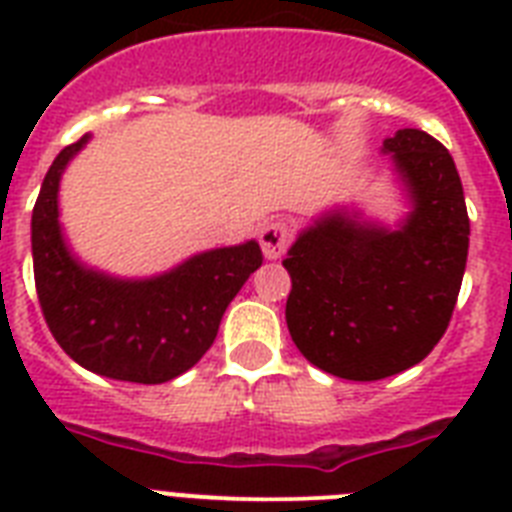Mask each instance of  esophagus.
I'll return each instance as SVG.
<instances>
[{"label":"esophagus","instance_id":"esophagus-1","mask_svg":"<svg viewBox=\"0 0 512 512\" xmlns=\"http://www.w3.org/2000/svg\"><path fill=\"white\" fill-rule=\"evenodd\" d=\"M289 239H292V231L284 220H268V223L260 228V247H263L265 257L268 260H276L287 252Z\"/></svg>","mask_w":512,"mask_h":512}]
</instances>
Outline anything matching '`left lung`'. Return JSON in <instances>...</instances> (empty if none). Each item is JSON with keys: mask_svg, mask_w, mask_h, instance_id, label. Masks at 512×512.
I'll return each instance as SVG.
<instances>
[{"mask_svg": "<svg viewBox=\"0 0 512 512\" xmlns=\"http://www.w3.org/2000/svg\"><path fill=\"white\" fill-rule=\"evenodd\" d=\"M412 212L393 228L327 212L289 247L287 327L313 366L372 382L420 364L444 337L468 263L470 220L452 154L422 130L382 143Z\"/></svg>", "mask_w": 512, "mask_h": 512, "instance_id": "left-lung-1", "label": "left lung"}]
</instances>
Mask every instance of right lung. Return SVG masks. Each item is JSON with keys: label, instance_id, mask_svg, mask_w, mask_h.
I'll list each match as a JSON object with an SVG mask.
<instances>
[{"label": "right lung", "instance_id": "add662e5", "mask_svg": "<svg viewBox=\"0 0 512 512\" xmlns=\"http://www.w3.org/2000/svg\"><path fill=\"white\" fill-rule=\"evenodd\" d=\"M87 140L55 156L34 204L36 295L52 337L76 364L111 380L159 385L207 353L228 303L263 265V252L257 241L209 249L162 276L135 281L82 265L60 233L58 185Z\"/></svg>", "mask_w": 512, "mask_h": 512}]
</instances>
